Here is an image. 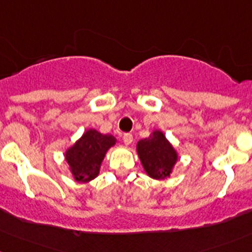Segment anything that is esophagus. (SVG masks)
<instances>
[{
    "label": "esophagus",
    "instance_id": "34e87169",
    "mask_svg": "<svg viewBox=\"0 0 252 252\" xmlns=\"http://www.w3.org/2000/svg\"><path fill=\"white\" fill-rule=\"evenodd\" d=\"M123 139H124V143H125L126 145H129L132 142H133V137H132V134H129V133L124 134Z\"/></svg>",
    "mask_w": 252,
    "mask_h": 252
}]
</instances>
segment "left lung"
Masks as SVG:
<instances>
[{
    "instance_id": "8db88e82",
    "label": "left lung",
    "mask_w": 252,
    "mask_h": 252,
    "mask_svg": "<svg viewBox=\"0 0 252 252\" xmlns=\"http://www.w3.org/2000/svg\"><path fill=\"white\" fill-rule=\"evenodd\" d=\"M136 150L143 170L150 178L161 181L171 177L178 161V153L161 129H154L149 137L138 141Z\"/></svg>"
}]
</instances>
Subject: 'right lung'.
I'll return each mask as SVG.
<instances>
[{
    "label": "right lung",
    "mask_w": 252,
    "mask_h": 252,
    "mask_svg": "<svg viewBox=\"0 0 252 252\" xmlns=\"http://www.w3.org/2000/svg\"><path fill=\"white\" fill-rule=\"evenodd\" d=\"M113 134H103L94 128H88L64 153L72 178L76 182H91L99 175L105 154L116 144Z\"/></svg>",
    "instance_id": "add662e5"
}]
</instances>
